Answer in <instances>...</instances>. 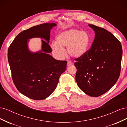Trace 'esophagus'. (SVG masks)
<instances>
[{"label": "esophagus", "instance_id": "34e87169", "mask_svg": "<svg viewBox=\"0 0 127 127\" xmlns=\"http://www.w3.org/2000/svg\"><path fill=\"white\" fill-rule=\"evenodd\" d=\"M71 64H72V63L71 61H67V66L68 67L70 66V65H71Z\"/></svg>", "mask_w": 127, "mask_h": 127}]
</instances>
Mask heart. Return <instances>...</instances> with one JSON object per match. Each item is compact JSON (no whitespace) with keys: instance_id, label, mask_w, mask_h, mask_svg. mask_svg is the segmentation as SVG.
I'll list each match as a JSON object with an SVG mask.
<instances>
[{"instance_id":"1","label":"heart","mask_w":127,"mask_h":127,"mask_svg":"<svg viewBox=\"0 0 127 127\" xmlns=\"http://www.w3.org/2000/svg\"><path fill=\"white\" fill-rule=\"evenodd\" d=\"M90 44V37L85 31L71 29L63 30L57 37V41H53L51 48L56 57L62 59L66 56L64 48L68 54L72 58H77L87 52Z\"/></svg>"}]
</instances>
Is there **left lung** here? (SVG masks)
<instances>
[{
  "label": "left lung",
  "instance_id": "obj_1",
  "mask_svg": "<svg viewBox=\"0 0 127 127\" xmlns=\"http://www.w3.org/2000/svg\"><path fill=\"white\" fill-rule=\"evenodd\" d=\"M95 32L91 49L75 59L76 81L87 95L101 96L114 86L120 74L122 48L120 42L111 32L89 24Z\"/></svg>",
  "mask_w": 127,
  "mask_h": 127
}]
</instances>
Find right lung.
Returning <instances> with one entry per match:
<instances>
[{
    "mask_svg": "<svg viewBox=\"0 0 127 127\" xmlns=\"http://www.w3.org/2000/svg\"><path fill=\"white\" fill-rule=\"evenodd\" d=\"M56 23H44L21 32L8 50V60L13 82L17 89L29 98L42 100L49 97L56 88L61 75L66 70L67 61L57 60L49 53L50 30ZM39 37L41 51L33 53L28 48L29 39Z\"/></svg>",
    "mask_w": 127,
    "mask_h": 127,
    "instance_id": "right-lung-1",
    "label": "right lung"
}]
</instances>
